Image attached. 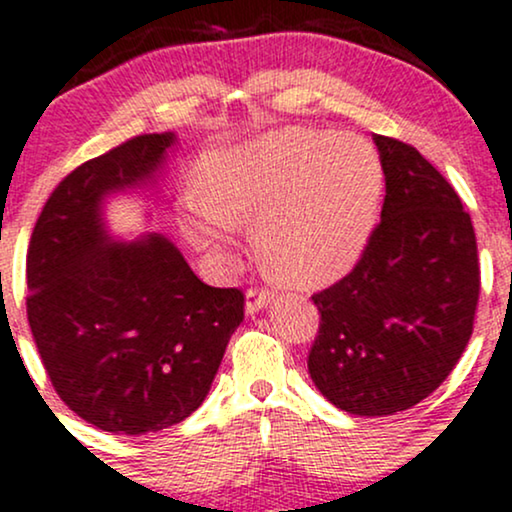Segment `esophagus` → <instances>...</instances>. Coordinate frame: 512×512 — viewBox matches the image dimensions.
I'll return each instance as SVG.
<instances>
[{"mask_svg": "<svg viewBox=\"0 0 512 512\" xmlns=\"http://www.w3.org/2000/svg\"><path fill=\"white\" fill-rule=\"evenodd\" d=\"M269 301H272V293H269V291L250 289L248 296H245V313H248V315L260 313L262 308H267Z\"/></svg>", "mask_w": 512, "mask_h": 512, "instance_id": "34e87169", "label": "esophagus"}]
</instances>
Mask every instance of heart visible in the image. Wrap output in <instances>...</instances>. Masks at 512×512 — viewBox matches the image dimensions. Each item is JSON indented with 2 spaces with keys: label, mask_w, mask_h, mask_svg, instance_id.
<instances>
[{
  "label": "heart",
  "mask_w": 512,
  "mask_h": 512,
  "mask_svg": "<svg viewBox=\"0 0 512 512\" xmlns=\"http://www.w3.org/2000/svg\"><path fill=\"white\" fill-rule=\"evenodd\" d=\"M204 199H192L182 231L197 250L221 255L228 228L255 231L276 279L325 286L368 250L385 175L366 139L286 129L209 158Z\"/></svg>",
  "instance_id": "b5f03b06"
}]
</instances>
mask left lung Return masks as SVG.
<instances>
[{
  "mask_svg": "<svg viewBox=\"0 0 512 512\" xmlns=\"http://www.w3.org/2000/svg\"><path fill=\"white\" fill-rule=\"evenodd\" d=\"M385 202L368 250L315 293L310 378L334 407L390 416L431 395L460 361L479 301L472 219L414 146L373 137Z\"/></svg>",
  "mask_w": 512,
  "mask_h": 512,
  "instance_id": "8db88e82",
  "label": "left lung"
}]
</instances>
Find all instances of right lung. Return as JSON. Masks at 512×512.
<instances>
[{
	"label": "right lung",
	"mask_w": 512,
	"mask_h": 512,
	"mask_svg": "<svg viewBox=\"0 0 512 512\" xmlns=\"http://www.w3.org/2000/svg\"><path fill=\"white\" fill-rule=\"evenodd\" d=\"M175 146V132L144 134L72 170L28 248V325L52 387L108 433L185 421L243 322V293L197 279L173 240H117L105 221L110 197L154 190Z\"/></svg>",
	"instance_id": "1"
}]
</instances>
